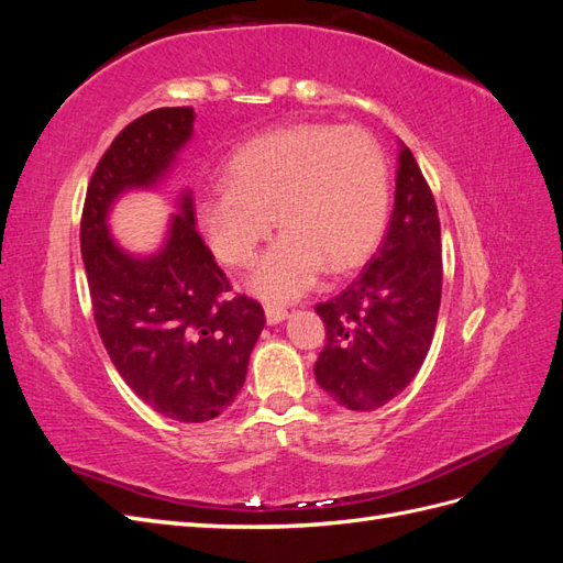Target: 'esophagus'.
<instances>
[{
  "instance_id": "obj_1",
  "label": "esophagus",
  "mask_w": 563,
  "mask_h": 563,
  "mask_svg": "<svg viewBox=\"0 0 563 563\" xmlns=\"http://www.w3.org/2000/svg\"><path fill=\"white\" fill-rule=\"evenodd\" d=\"M288 317V310L282 308V305H265V319L267 323H279Z\"/></svg>"
}]
</instances>
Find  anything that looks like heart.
Segmentation results:
<instances>
[{"mask_svg": "<svg viewBox=\"0 0 563 563\" xmlns=\"http://www.w3.org/2000/svg\"><path fill=\"white\" fill-rule=\"evenodd\" d=\"M389 174L380 143L360 126L321 122L242 145L225 180L201 185L195 213L220 263L244 267L275 223L284 230L251 275L269 300H294L321 272H345L376 246L387 220Z\"/></svg>", "mask_w": 563, "mask_h": 563, "instance_id": "obj_1", "label": "heart"}]
</instances>
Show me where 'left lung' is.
<instances>
[{
    "instance_id": "1",
    "label": "left lung",
    "mask_w": 563,
    "mask_h": 563,
    "mask_svg": "<svg viewBox=\"0 0 563 563\" xmlns=\"http://www.w3.org/2000/svg\"><path fill=\"white\" fill-rule=\"evenodd\" d=\"M441 225L434 195L401 147L395 211L376 255L343 294L319 302L327 327L314 376L350 411H376L416 378L441 302Z\"/></svg>"
}]
</instances>
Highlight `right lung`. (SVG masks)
I'll list each match as a JSON object with an SVG mask.
<instances>
[{
  "label": "right lung",
  "instance_id": "right-lung-1",
  "mask_svg": "<svg viewBox=\"0 0 563 563\" xmlns=\"http://www.w3.org/2000/svg\"><path fill=\"white\" fill-rule=\"evenodd\" d=\"M192 122V108H159L119 131L89 180L79 228L93 319L114 368L147 406L180 422L211 420L240 395L265 312L232 294L195 228L190 195L152 258L119 249L106 216L126 187L157 183Z\"/></svg>",
  "mask_w": 563,
  "mask_h": 563
}]
</instances>
